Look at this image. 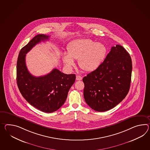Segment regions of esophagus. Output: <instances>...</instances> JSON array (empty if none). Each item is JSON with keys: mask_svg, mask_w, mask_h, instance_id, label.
Returning <instances> with one entry per match:
<instances>
[{"mask_svg": "<svg viewBox=\"0 0 150 150\" xmlns=\"http://www.w3.org/2000/svg\"><path fill=\"white\" fill-rule=\"evenodd\" d=\"M82 79V77L81 76H79V75H76V80L77 81H80Z\"/></svg>", "mask_w": 150, "mask_h": 150, "instance_id": "1", "label": "esophagus"}]
</instances>
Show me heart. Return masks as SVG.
Here are the masks:
<instances>
[{"instance_id":"1","label":"heart","mask_w":150,"mask_h":150,"mask_svg":"<svg viewBox=\"0 0 150 150\" xmlns=\"http://www.w3.org/2000/svg\"><path fill=\"white\" fill-rule=\"evenodd\" d=\"M67 54L62 55L64 64L68 68L75 66L74 59H78L79 66L86 72L98 69L106 56L107 49L104 44L95 43L90 39L74 40L67 46Z\"/></svg>"}]
</instances>
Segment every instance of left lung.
<instances>
[{
  "label": "left lung",
  "mask_w": 150,
  "mask_h": 150,
  "mask_svg": "<svg viewBox=\"0 0 150 150\" xmlns=\"http://www.w3.org/2000/svg\"><path fill=\"white\" fill-rule=\"evenodd\" d=\"M132 70L128 52L120 45L112 47L99 68L83 78L84 98L88 106L105 112L121 102L129 90Z\"/></svg>",
  "instance_id": "obj_1"
}]
</instances>
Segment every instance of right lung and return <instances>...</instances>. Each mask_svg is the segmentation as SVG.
<instances>
[{
  "mask_svg": "<svg viewBox=\"0 0 150 150\" xmlns=\"http://www.w3.org/2000/svg\"><path fill=\"white\" fill-rule=\"evenodd\" d=\"M49 36L38 34L19 52L17 62V83L22 96L31 105L45 113L59 110L64 104L70 88L74 83L75 74H66L54 69L44 76L36 77L30 73L26 66V54Z\"/></svg>",
  "mask_w": 150,
  "mask_h": 150,
  "instance_id": "1",
  "label": "right lung"
}]
</instances>
